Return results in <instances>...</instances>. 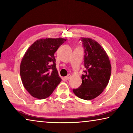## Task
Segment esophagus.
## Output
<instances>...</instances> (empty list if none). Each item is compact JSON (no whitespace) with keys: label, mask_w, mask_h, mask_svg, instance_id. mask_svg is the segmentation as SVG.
I'll return each instance as SVG.
<instances>
[{"label":"esophagus","mask_w":133,"mask_h":133,"mask_svg":"<svg viewBox=\"0 0 133 133\" xmlns=\"http://www.w3.org/2000/svg\"><path fill=\"white\" fill-rule=\"evenodd\" d=\"M70 77H71V75H68L67 76H66V77H64V79L67 80H69Z\"/></svg>","instance_id":"1"}]
</instances>
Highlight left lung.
Returning <instances> with one entry per match:
<instances>
[{
	"instance_id": "obj_1",
	"label": "left lung",
	"mask_w": 133,
	"mask_h": 133,
	"mask_svg": "<svg viewBox=\"0 0 133 133\" xmlns=\"http://www.w3.org/2000/svg\"><path fill=\"white\" fill-rule=\"evenodd\" d=\"M84 49V66L80 86L73 89L78 97L90 100L102 93L109 83L111 66L106 52L95 40L81 38Z\"/></svg>"
}]
</instances>
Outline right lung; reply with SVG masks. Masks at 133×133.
<instances>
[{"mask_svg": "<svg viewBox=\"0 0 133 133\" xmlns=\"http://www.w3.org/2000/svg\"><path fill=\"white\" fill-rule=\"evenodd\" d=\"M66 41L62 38L38 40L24 54L20 74L24 88L34 97H48L61 82L56 69L55 53Z\"/></svg>", "mask_w": 133, "mask_h": 133, "instance_id": "obj_1", "label": "right lung"}]
</instances>
